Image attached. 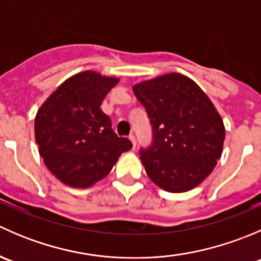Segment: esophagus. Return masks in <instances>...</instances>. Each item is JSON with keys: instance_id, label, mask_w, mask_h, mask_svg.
<instances>
[{"instance_id": "34e87169", "label": "esophagus", "mask_w": 261, "mask_h": 261, "mask_svg": "<svg viewBox=\"0 0 261 261\" xmlns=\"http://www.w3.org/2000/svg\"><path fill=\"white\" fill-rule=\"evenodd\" d=\"M128 139H130V140H131V143H133V146L135 147V146H136V138H135V136H134L133 134H131V135L128 136Z\"/></svg>"}]
</instances>
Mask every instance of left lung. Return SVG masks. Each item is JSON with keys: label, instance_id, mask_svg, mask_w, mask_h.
I'll use <instances>...</instances> for the list:
<instances>
[{"label": "left lung", "instance_id": "obj_1", "mask_svg": "<svg viewBox=\"0 0 261 261\" xmlns=\"http://www.w3.org/2000/svg\"><path fill=\"white\" fill-rule=\"evenodd\" d=\"M151 125V144L139 154L149 178L181 193L202 183L217 164L225 126L203 91L186 75H162L133 87Z\"/></svg>", "mask_w": 261, "mask_h": 261}]
</instances>
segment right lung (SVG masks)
Here are the masks:
<instances>
[{
	"instance_id": "add662e5",
	"label": "right lung",
	"mask_w": 261,
	"mask_h": 261,
	"mask_svg": "<svg viewBox=\"0 0 261 261\" xmlns=\"http://www.w3.org/2000/svg\"><path fill=\"white\" fill-rule=\"evenodd\" d=\"M116 78L96 72L73 75L49 97L35 117V139L46 168L60 181L87 188L111 172L122 152L133 147L118 138L101 110Z\"/></svg>"
}]
</instances>
